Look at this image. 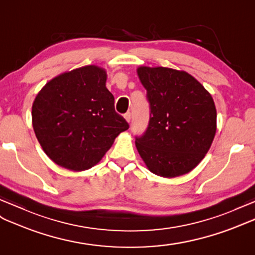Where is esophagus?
<instances>
[{"mask_svg":"<svg viewBox=\"0 0 255 255\" xmlns=\"http://www.w3.org/2000/svg\"><path fill=\"white\" fill-rule=\"evenodd\" d=\"M124 118H126V120L129 123L131 122V119H132V115H131V113H127L126 115H124Z\"/></svg>","mask_w":255,"mask_h":255,"instance_id":"1","label":"esophagus"}]
</instances>
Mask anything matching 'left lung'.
Returning <instances> with one entry per match:
<instances>
[{"label": "left lung", "mask_w": 255, "mask_h": 255, "mask_svg": "<svg viewBox=\"0 0 255 255\" xmlns=\"http://www.w3.org/2000/svg\"><path fill=\"white\" fill-rule=\"evenodd\" d=\"M150 108L148 128L135 145L149 171L162 177L184 175L200 163L216 132L213 98L186 71L139 67Z\"/></svg>", "instance_id": "obj_1"}]
</instances>
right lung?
Listing matches in <instances>:
<instances>
[{
	"label": "right lung",
	"mask_w": 255,
	"mask_h": 255,
	"mask_svg": "<svg viewBox=\"0 0 255 255\" xmlns=\"http://www.w3.org/2000/svg\"><path fill=\"white\" fill-rule=\"evenodd\" d=\"M107 74L91 65L61 73L45 84L32 105V126L56 164L84 171L97 164L128 123L115 110Z\"/></svg>",
	"instance_id": "obj_1"
}]
</instances>
